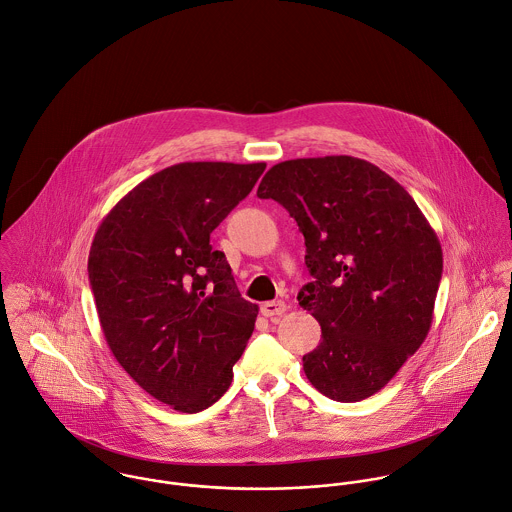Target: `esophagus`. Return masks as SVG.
Here are the masks:
<instances>
[{
	"label": "esophagus",
	"instance_id": "obj_1",
	"mask_svg": "<svg viewBox=\"0 0 512 512\" xmlns=\"http://www.w3.org/2000/svg\"><path fill=\"white\" fill-rule=\"evenodd\" d=\"M287 311V305L283 301H267L261 305V313L265 317H281Z\"/></svg>",
	"mask_w": 512,
	"mask_h": 512
}]
</instances>
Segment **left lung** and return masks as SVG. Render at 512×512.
<instances>
[{
    "mask_svg": "<svg viewBox=\"0 0 512 512\" xmlns=\"http://www.w3.org/2000/svg\"><path fill=\"white\" fill-rule=\"evenodd\" d=\"M257 197L281 203L305 237L313 281L297 301L323 339L303 357L307 379L339 403L379 393L431 329L443 275L437 233L403 185L351 155L277 163Z\"/></svg>",
    "mask_w": 512,
    "mask_h": 512,
    "instance_id": "1",
    "label": "left lung"
}]
</instances>
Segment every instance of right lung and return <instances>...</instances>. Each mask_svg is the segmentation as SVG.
<instances>
[{"mask_svg":"<svg viewBox=\"0 0 512 512\" xmlns=\"http://www.w3.org/2000/svg\"><path fill=\"white\" fill-rule=\"evenodd\" d=\"M265 163L171 165L133 187L101 221L87 271L105 341L153 399L199 413L223 397L259 307L241 297L213 229Z\"/></svg>","mask_w":512,"mask_h":512,"instance_id":"1","label":"right lung"}]
</instances>
